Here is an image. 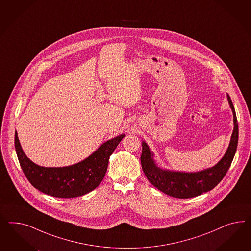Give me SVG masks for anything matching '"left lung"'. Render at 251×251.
<instances>
[{
    "label": "left lung",
    "mask_w": 251,
    "mask_h": 251,
    "mask_svg": "<svg viewBox=\"0 0 251 251\" xmlns=\"http://www.w3.org/2000/svg\"><path fill=\"white\" fill-rule=\"evenodd\" d=\"M228 102L234 115V130L227 151L220 162L214 167L196 173L174 172L163 170L157 167L152 159L148 145L143 143L141 163L144 173L149 182L155 188L172 197L179 199L196 197L216 187L226 174L236 153L238 142V124L235 107L227 95Z\"/></svg>",
    "instance_id": "1"
}]
</instances>
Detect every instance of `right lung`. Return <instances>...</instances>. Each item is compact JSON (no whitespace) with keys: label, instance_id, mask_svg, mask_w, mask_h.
<instances>
[{"label":"right lung","instance_id":"1","mask_svg":"<svg viewBox=\"0 0 251 251\" xmlns=\"http://www.w3.org/2000/svg\"><path fill=\"white\" fill-rule=\"evenodd\" d=\"M125 134L104 143L82 162L65 167H39L26 157L15 131V146L19 164L31 185L57 198H75L95 190L106 175L108 159Z\"/></svg>","mask_w":251,"mask_h":251}]
</instances>
